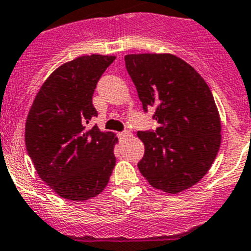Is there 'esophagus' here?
I'll list each match as a JSON object with an SVG mask.
<instances>
[{"mask_svg": "<svg viewBox=\"0 0 251 251\" xmlns=\"http://www.w3.org/2000/svg\"><path fill=\"white\" fill-rule=\"evenodd\" d=\"M119 139L121 141H126V139H128V138L132 137V132H129V130H126V132H121L118 134Z\"/></svg>", "mask_w": 251, "mask_h": 251, "instance_id": "34e87169", "label": "esophagus"}]
</instances>
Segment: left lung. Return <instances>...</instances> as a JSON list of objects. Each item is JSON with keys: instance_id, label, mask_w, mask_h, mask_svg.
Listing matches in <instances>:
<instances>
[{"instance_id": "1", "label": "left lung", "mask_w": 251, "mask_h": 251, "mask_svg": "<svg viewBox=\"0 0 251 251\" xmlns=\"http://www.w3.org/2000/svg\"><path fill=\"white\" fill-rule=\"evenodd\" d=\"M126 67L143 109L154 108L155 132H138L144 157L138 163L151 187L178 194L201 180L222 143V121L204 78L172 53L127 54Z\"/></svg>"}]
</instances>
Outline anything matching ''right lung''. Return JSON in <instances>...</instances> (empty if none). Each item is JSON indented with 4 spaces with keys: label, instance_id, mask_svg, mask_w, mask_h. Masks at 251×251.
Masks as SVG:
<instances>
[{
    "label": "right lung",
    "instance_id": "add662e5",
    "mask_svg": "<svg viewBox=\"0 0 251 251\" xmlns=\"http://www.w3.org/2000/svg\"><path fill=\"white\" fill-rule=\"evenodd\" d=\"M114 59L91 54L59 66L45 80L27 116L25 141L37 174L67 201L100 194L116 165L117 135L84 126L98 114L92 96Z\"/></svg>",
    "mask_w": 251,
    "mask_h": 251
}]
</instances>
